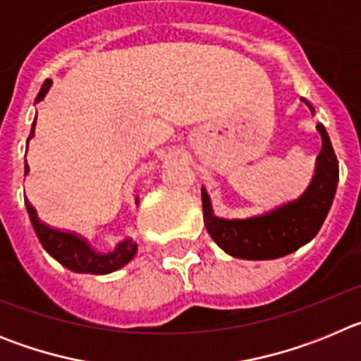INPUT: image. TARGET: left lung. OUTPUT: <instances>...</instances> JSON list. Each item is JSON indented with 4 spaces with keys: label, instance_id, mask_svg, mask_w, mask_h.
Segmentation results:
<instances>
[{
    "label": "left lung",
    "instance_id": "8db88e82",
    "mask_svg": "<svg viewBox=\"0 0 361 361\" xmlns=\"http://www.w3.org/2000/svg\"><path fill=\"white\" fill-rule=\"evenodd\" d=\"M302 101L314 114V106L307 99L302 97ZM317 130L322 137L317 171L298 199L244 219H224L213 213L212 200L202 188L204 224L220 250L244 260H273L293 253L317 237L333 206L340 178L329 133L322 123Z\"/></svg>",
    "mask_w": 361,
    "mask_h": 361
}]
</instances>
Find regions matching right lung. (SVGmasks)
<instances>
[{"instance_id": "right-lung-1", "label": "right lung", "mask_w": 361, "mask_h": 361, "mask_svg": "<svg viewBox=\"0 0 361 361\" xmlns=\"http://www.w3.org/2000/svg\"><path fill=\"white\" fill-rule=\"evenodd\" d=\"M50 86H52V79H47L41 86L39 94H37L34 104L41 103L44 99V95L49 94ZM37 119V116H36ZM36 119L32 123L30 135H28V141L34 137V128H36ZM28 148V142H27ZM28 173V170L25 168V175ZM135 202L139 204V197L135 199ZM28 219H30V224L36 231L37 240L41 242L43 250L61 264L66 269L73 271V273H90V275H108V273H114V271L121 269L128 262H132L133 257L137 255V242L133 238H124L119 244L114 247L108 253H99L92 247L85 238L78 237L75 233L61 231V229H54L50 226L43 224L39 219H37L36 209L32 208L30 204H27Z\"/></svg>"}]
</instances>
